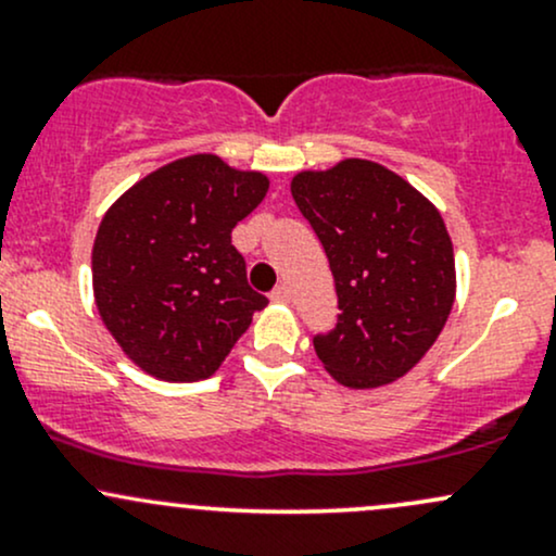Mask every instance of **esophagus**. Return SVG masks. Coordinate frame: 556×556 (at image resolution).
<instances>
[{"instance_id":"esophagus-1","label":"esophagus","mask_w":556,"mask_h":556,"mask_svg":"<svg viewBox=\"0 0 556 556\" xmlns=\"http://www.w3.org/2000/svg\"><path fill=\"white\" fill-rule=\"evenodd\" d=\"M271 300H279V303H285V300H290V287L287 285H277L271 290Z\"/></svg>"}]
</instances>
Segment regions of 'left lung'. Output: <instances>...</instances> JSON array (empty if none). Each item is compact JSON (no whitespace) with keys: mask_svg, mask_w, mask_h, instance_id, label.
Returning a JSON list of instances; mask_svg holds the SVG:
<instances>
[{"mask_svg":"<svg viewBox=\"0 0 556 556\" xmlns=\"http://www.w3.org/2000/svg\"><path fill=\"white\" fill-rule=\"evenodd\" d=\"M292 198L329 258L334 329L314 334L344 387L400 379L424 358L455 303V253L437 208L400 175L366 159L300 172Z\"/></svg>","mask_w":556,"mask_h":556,"instance_id":"8db88e82","label":"left lung"}]
</instances>
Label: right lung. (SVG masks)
<instances>
[{"mask_svg": "<svg viewBox=\"0 0 556 556\" xmlns=\"http://www.w3.org/2000/svg\"><path fill=\"white\" fill-rule=\"evenodd\" d=\"M269 180L212 154L151 172L106 212L93 242V292L119 348L164 381L212 376L269 303L248 285L232 229Z\"/></svg>", "mask_w": 556, "mask_h": 556, "instance_id": "add662e5", "label": "right lung"}]
</instances>
